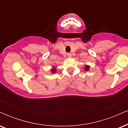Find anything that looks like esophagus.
I'll return each mask as SVG.
<instances>
[{"label": "esophagus", "instance_id": "1", "mask_svg": "<svg viewBox=\"0 0 128 128\" xmlns=\"http://www.w3.org/2000/svg\"><path fill=\"white\" fill-rule=\"evenodd\" d=\"M67 56H68V57H71L72 54H70V53H68V54H67Z\"/></svg>", "mask_w": 128, "mask_h": 128}]
</instances>
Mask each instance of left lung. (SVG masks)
Wrapping results in <instances>:
<instances>
[{
	"instance_id": "left-lung-1",
	"label": "left lung",
	"mask_w": 128,
	"mask_h": 128,
	"mask_svg": "<svg viewBox=\"0 0 128 128\" xmlns=\"http://www.w3.org/2000/svg\"><path fill=\"white\" fill-rule=\"evenodd\" d=\"M88 69H89V66H86V67H85V70H88Z\"/></svg>"
}]
</instances>
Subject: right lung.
Segmentation results:
<instances>
[{
  "instance_id": "1",
  "label": "right lung",
  "mask_w": 128,
  "mask_h": 128,
  "mask_svg": "<svg viewBox=\"0 0 128 128\" xmlns=\"http://www.w3.org/2000/svg\"><path fill=\"white\" fill-rule=\"evenodd\" d=\"M52 71H53V72H55V69H53V70H52Z\"/></svg>"
}]
</instances>
